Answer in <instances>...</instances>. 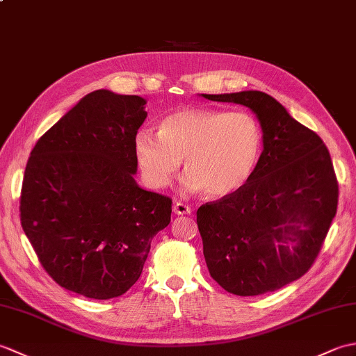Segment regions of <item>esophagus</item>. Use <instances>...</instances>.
Listing matches in <instances>:
<instances>
[{
	"instance_id": "34e87169",
	"label": "esophagus",
	"mask_w": 356,
	"mask_h": 356,
	"mask_svg": "<svg viewBox=\"0 0 356 356\" xmlns=\"http://www.w3.org/2000/svg\"><path fill=\"white\" fill-rule=\"evenodd\" d=\"M172 211H174V214H177V216H186V214L191 213V208L185 205V203L176 202V203H174V207H172Z\"/></svg>"
}]
</instances>
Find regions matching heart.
I'll list each match as a JSON object with an SVG mask.
<instances>
[{
    "label": "heart",
    "instance_id": "heart-1",
    "mask_svg": "<svg viewBox=\"0 0 356 356\" xmlns=\"http://www.w3.org/2000/svg\"><path fill=\"white\" fill-rule=\"evenodd\" d=\"M263 143L261 125L251 113L185 108L166 116L159 133L142 128L133 147L151 188L170 185L184 161L186 190H205L218 199L246 185L260 162Z\"/></svg>",
    "mask_w": 356,
    "mask_h": 356
}]
</instances>
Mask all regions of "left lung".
<instances>
[{"label":"left lung","mask_w":356,"mask_h":356,"mask_svg":"<svg viewBox=\"0 0 356 356\" xmlns=\"http://www.w3.org/2000/svg\"><path fill=\"white\" fill-rule=\"evenodd\" d=\"M202 96L245 105L259 119L264 139L246 185L197 209L209 274L240 297L282 289L312 266L337 214L338 182L329 149L266 93Z\"/></svg>","instance_id":"left-lung-1"}]
</instances>
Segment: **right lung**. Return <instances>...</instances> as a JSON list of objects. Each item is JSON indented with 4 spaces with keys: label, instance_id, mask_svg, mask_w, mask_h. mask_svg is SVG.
<instances>
[{
    "label": "right lung",
    "instance_id": "right-lung-1",
    "mask_svg": "<svg viewBox=\"0 0 356 356\" xmlns=\"http://www.w3.org/2000/svg\"><path fill=\"white\" fill-rule=\"evenodd\" d=\"M147 101L95 90L41 136L21 190V225L64 289L108 300L138 282L171 199L134 180V136Z\"/></svg>",
    "mask_w": 356,
    "mask_h": 356
}]
</instances>
